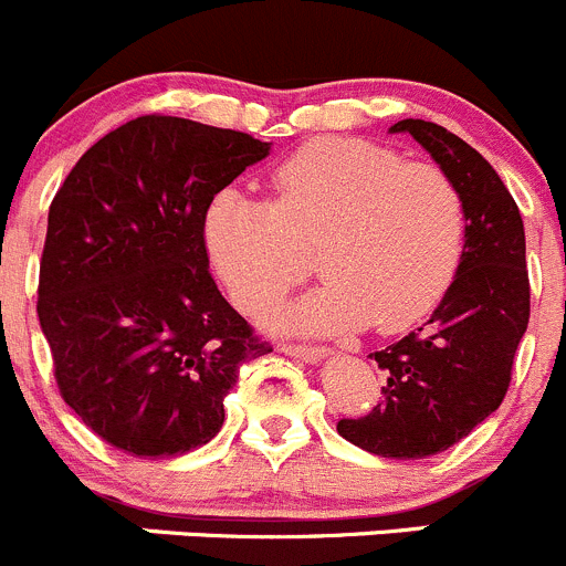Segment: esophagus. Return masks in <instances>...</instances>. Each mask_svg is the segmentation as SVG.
Returning <instances> with one entry per match:
<instances>
[{
	"mask_svg": "<svg viewBox=\"0 0 566 566\" xmlns=\"http://www.w3.org/2000/svg\"><path fill=\"white\" fill-rule=\"evenodd\" d=\"M282 353H287V356H293V358H301V361H306V364H317L319 358L328 356V350H325V347L293 345V342H282Z\"/></svg>",
	"mask_w": 566,
	"mask_h": 566,
	"instance_id": "1",
	"label": "esophagus"
}]
</instances>
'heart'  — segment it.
<instances>
[{"label":"heart","mask_w":566,"mask_h":566,"mask_svg":"<svg viewBox=\"0 0 566 566\" xmlns=\"http://www.w3.org/2000/svg\"><path fill=\"white\" fill-rule=\"evenodd\" d=\"M273 202L227 188L205 216V243L232 298L260 312L310 273L325 282L279 312L287 328L347 334L410 328L441 304L465 243L458 186L432 164L364 139L323 136L273 172Z\"/></svg>","instance_id":"heart-1"}]
</instances>
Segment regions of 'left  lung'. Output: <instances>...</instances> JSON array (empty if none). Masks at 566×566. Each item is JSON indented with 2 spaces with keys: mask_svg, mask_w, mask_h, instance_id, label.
Returning <instances> with one entry per match:
<instances>
[{
  "mask_svg": "<svg viewBox=\"0 0 566 566\" xmlns=\"http://www.w3.org/2000/svg\"><path fill=\"white\" fill-rule=\"evenodd\" d=\"M402 130L458 186L465 243L458 276L424 328L373 353L386 373L384 399L361 419H342L336 432L378 458L421 460L454 447L504 402L531 290L521 210L495 169L443 125H391V134Z\"/></svg>",
  "mask_w": 566,
  "mask_h": 566,
  "instance_id": "left-lung-1",
  "label": "left lung"
}]
</instances>
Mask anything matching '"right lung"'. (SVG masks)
<instances>
[{
  "label": "right lung",
  "mask_w": 566,
  "mask_h": 566,
  "mask_svg": "<svg viewBox=\"0 0 566 566\" xmlns=\"http://www.w3.org/2000/svg\"><path fill=\"white\" fill-rule=\"evenodd\" d=\"M268 142L145 114L95 142L49 208L38 317L62 399L114 449L175 458L224 424L243 361L273 347L210 276L205 216Z\"/></svg>",
  "instance_id": "add662e5"
}]
</instances>
